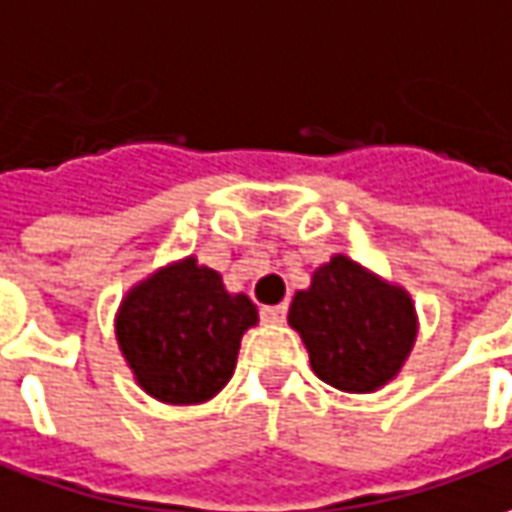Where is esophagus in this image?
<instances>
[{
  "label": "esophagus",
  "instance_id": "esophagus-1",
  "mask_svg": "<svg viewBox=\"0 0 512 512\" xmlns=\"http://www.w3.org/2000/svg\"><path fill=\"white\" fill-rule=\"evenodd\" d=\"M285 313H288V305L260 307V318H263V321H282V318H285Z\"/></svg>",
  "mask_w": 512,
  "mask_h": 512
}]
</instances>
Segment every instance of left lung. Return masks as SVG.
Instances as JSON below:
<instances>
[{"label": "left lung", "instance_id": "obj_1", "mask_svg": "<svg viewBox=\"0 0 512 512\" xmlns=\"http://www.w3.org/2000/svg\"><path fill=\"white\" fill-rule=\"evenodd\" d=\"M288 321L302 335L313 371L341 391L385 385L416 341L410 296L343 255L318 268L313 285L293 296Z\"/></svg>", "mask_w": 512, "mask_h": 512}]
</instances>
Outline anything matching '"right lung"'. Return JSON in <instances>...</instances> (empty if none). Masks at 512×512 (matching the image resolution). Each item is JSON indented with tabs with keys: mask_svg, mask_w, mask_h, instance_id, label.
Masks as SVG:
<instances>
[{
	"mask_svg": "<svg viewBox=\"0 0 512 512\" xmlns=\"http://www.w3.org/2000/svg\"><path fill=\"white\" fill-rule=\"evenodd\" d=\"M255 321L249 296H230L213 268L188 257L130 291L116 332L146 393L171 405H194L230 382L241 335Z\"/></svg>",
	"mask_w": 512,
	"mask_h": 512,
	"instance_id": "add662e5",
	"label": "right lung"
}]
</instances>
